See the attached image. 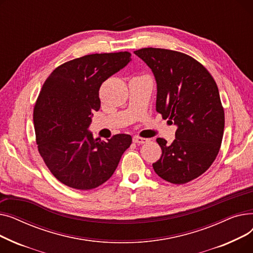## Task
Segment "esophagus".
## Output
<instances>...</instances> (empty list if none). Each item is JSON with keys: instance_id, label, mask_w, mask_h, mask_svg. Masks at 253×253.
<instances>
[{"instance_id": "esophagus-1", "label": "esophagus", "mask_w": 253, "mask_h": 253, "mask_svg": "<svg viewBox=\"0 0 253 253\" xmlns=\"http://www.w3.org/2000/svg\"><path fill=\"white\" fill-rule=\"evenodd\" d=\"M148 141H149L148 138H143V137H140V136H133V142L134 143L142 144V143H145V142H148Z\"/></svg>"}]
</instances>
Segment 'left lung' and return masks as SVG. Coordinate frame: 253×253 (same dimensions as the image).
Here are the masks:
<instances>
[{
    "instance_id": "8db88e82",
    "label": "left lung",
    "mask_w": 253,
    "mask_h": 253,
    "mask_svg": "<svg viewBox=\"0 0 253 253\" xmlns=\"http://www.w3.org/2000/svg\"><path fill=\"white\" fill-rule=\"evenodd\" d=\"M134 53L156 78L157 112L177 126L170 145L157 138L162 156L153 168L166 181L187 183L204 173L220 149L224 112L217 85L205 66L185 53L152 47Z\"/></svg>"
}]
</instances>
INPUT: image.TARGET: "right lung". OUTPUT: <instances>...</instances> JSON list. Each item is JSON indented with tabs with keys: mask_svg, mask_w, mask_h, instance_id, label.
<instances>
[{
	"mask_svg": "<svg viewBox=\"0 0 253 253\" xmlns=\"http://www.w3.org/2000/svg\"><path fill=\"white\" fill-rule=\"evenodd\" d=\"M131 60V53H95L66 61L53 71L34 108L38 151L61 183L92 190L115 172L132 137L116 134L108 140L88 132L93 113L100 109L99 88Z\"/></svg>",
	"mask_w": 253,
	"mask_h": 253,
	"instance_id": "add662e5",
	"label": "right lung"
}]
</instances>
